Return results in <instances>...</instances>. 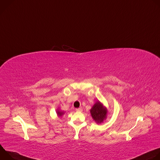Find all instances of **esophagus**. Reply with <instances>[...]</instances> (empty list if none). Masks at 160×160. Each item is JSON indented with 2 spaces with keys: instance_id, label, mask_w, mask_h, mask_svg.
Here are the masks:
<instances>
[{
  "instance_id": "obj_1",
  "label": "esophagus",
  "mask_w": 160,
  "mask_h": 160,
  "mask_svg": "<svg viewBox=\"0 0 160 160\" xmlns=\"http://www.w3.org/2000/svg\"><path fill=\"white\" fill-rule=\"evenodd\" d=\"M76 111L81 112V111H82V108H77V109H76Z\"/></svg>"
}]
</instances>
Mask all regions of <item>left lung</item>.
I'll list each match as a JSON object with an SVG mask.
<instances>
[{
  "instance_id": "1",
  "label": "left lung",
  "mask_w": 160,
  "mask_h": 160,
  "mask_svg": "<svg viewBox=\"0 0 160 160\" xmlns=\"http://www.w3.org/2000/svg\"><path fill=\"white\" fill-rule=\"evenodd\" d=\"M91 116L97 123H101L106 120L108 111L100 101H97L90 110Z\"/></svg>"
}]
</instances>
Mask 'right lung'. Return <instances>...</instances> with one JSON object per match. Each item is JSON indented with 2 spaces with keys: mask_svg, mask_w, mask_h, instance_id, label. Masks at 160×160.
Returning a JSON list of instances; mask_svg holds the SVG:
<instances>
[{
  "mask_svg": "<svg viewBox=\"0 0 160 160\" xmlns=\"http://www.w3.org/2000/svg\"><path fill=\"white\" fill-rule=\"evenodd\" d=\"M57 115H58V117H62V115H63V114H64V112L63 111H60L59 109H58L57 110Z\"/></svg>",
  "mask_w": 160,
  "mask_h": 160,
  "instance_id": "obj_1",
  "label": "right lung"
}]
</instances>
